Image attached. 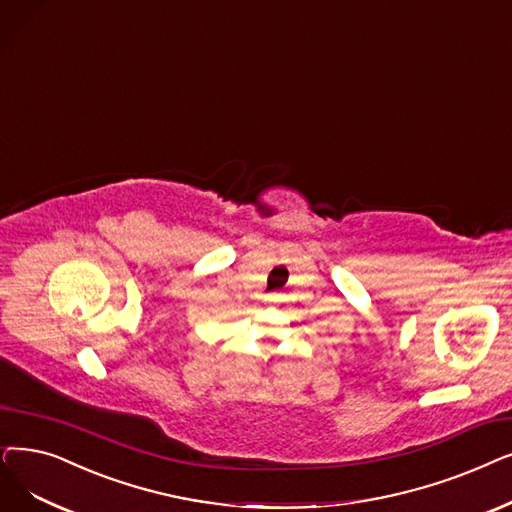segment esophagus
Masks as SVG:
<instances>
[{
  "instance_id": "1",
  "label": "esophagus",
  "mask_w": 512,
  "mask_h": 512,
  "mask_svg": "<svg viewBox=\"0 0 512 512\" xmlns=\"http://www.w3.org/2000/svg\"><path fill=\"white\" fill-rule=\"evenodd\" d=\"M278 301V297L276 295H270V297H265V303H276Z\"/></svg>"
}]
</instances>
